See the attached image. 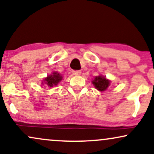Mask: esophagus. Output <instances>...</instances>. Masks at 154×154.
<instances>
[{
	"mask_svg": "<svg viewBox=\"0 0 154 154\" xmlns=\"http://www.w3.org/2000/svg\"><path fill=\"white\" fill-rule=\"evenodd\" d=\"M72 74H73L74 75L78 76V75H81V72L80 71H78V70H76V71L72 72Z\"/></svg>",
	"mask_w": 154,
	"mask_h": 154,
	"instance_id": "esophagus-1",
	"label": "esophagus"
}]
</instances>
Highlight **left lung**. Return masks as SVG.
<instances>
[{
    "instance_id": "1",
    "label": "left lung",
    "mask_w": 154,
    "mask_h": 154,
    "mask_svg": "<svg viewBox=\"0 0 154 154\" xmlns=\"http://www.w3.org/2000/svg\"><path fill=\"white\" fill-rule=\"evenodd\" d=\"M95 88L99 91H105L107 88L110 86V81L109 79L105 78V77H103L102 75L97 76L95 77L94 80L92 81Z\"/></svg>"
}]
</instances>
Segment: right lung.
Here are the masks:
<instances>
[{"instance_id": "right-lung-1", "label": "right lung", "mask_w": 154, "mask_h": 154, "mask_svg": "<svg viewBox=\"0 0 154 154\" xmlns=\"http://www.w3.org/2000/svg\"><path fill=\"white\" fill-rule=\"evenodd\" d=\"M62 75L57 72H54L51 75H48V77L44 79V82H42V84L43 85L45 84L49 88H53V87L57 86L58 83L62 81Z\"/></svg>"}]
</instances>
